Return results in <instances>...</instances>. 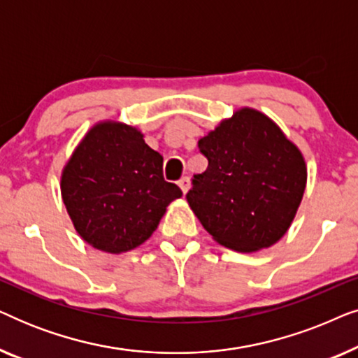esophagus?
Here are the masks:
<instances>
[{
	"label": "esophagus",
	"instance_id": "esophagus-1",
	"mask_svg": "<svg viewBox=\"0 0 358 358\" xmlns=\"http://www.w3.org/2000/svg\"><path fill=\"white\" fill-rule=\"evenodd\" d=\"M179 187H180V190H182V194L185 195L189 192V189H190V180H189V178H182L179 180Z\"/></svg>",
	"mask_w": 358,
	"mask_h": 358
}]
</instances>
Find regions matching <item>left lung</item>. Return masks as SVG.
Listing matches in <instances>:
<instances>
[{"instance_id": "left-lung-1", "label": "left lung", "mask_w": 358, "mask_h": 358, "mask_svg": "<svg viewBox=\"0 0 358 358\" xmlns=\"http://www.w3.org/2000/svg\"><path fill=\"white\" fill-rule=\"evenodd\" d=\"M208 168L185 195L202 227L222 246L257 252L288 231L306 189L300 148L254 107H241L199 140Z\"/></svg>"}]
</instances>
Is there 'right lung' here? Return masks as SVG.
<instances>
[{
  "label": "right lung",
  "mask_w": 358,
  "mask_h": 358,
  "mask_svg": "<svg viewBox=\"0 0 358 358\" xmlns=\"http://www.w3.org/2000/svg\"><path fill=\"white\" fill-rule=\"evenodd\" d=\"M141 130L119 120L91 127L62 169L73 227L97 251L122 254L148 239L182 192L163 178V156Z\"/></svg>",
  "instance_id": "right-lung-1"
}]
</instances>
